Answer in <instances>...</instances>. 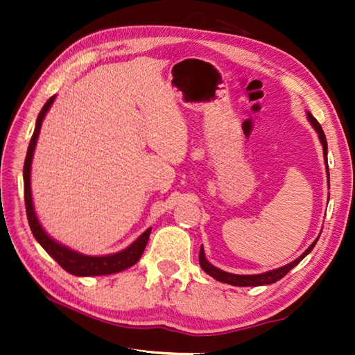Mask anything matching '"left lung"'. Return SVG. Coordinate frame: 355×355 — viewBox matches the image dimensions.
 <instances>
[{
	"mask_svg": "<svg viewBox=\"0 0 355 355\" xmlns=\"http://www.w3.org/2000/svg\"><path fill=\"white\" fill-rule=\"evenodd\" d=\"M306 119H308V122L311 123V126L314 128V131L318 132V135H319V140H320V143H322V148H323V158H325V164H327L328 187H329L328 145H327L325 132H323L320 123L318 122V120H315V119L313 117V114H311L310 111H306ZM328 198H329V195H328ZM319 236H320V235H319ZM319 236L313 241V244H311L310 247H308L306 250H305L302 254H300L297 259H294L293 262L286 263V266H284V267H279V268H275V270L266 271V273H259V275H235V273H229V271H224V270H221V268H218V267L212 266V263H210V262L207 261L206 254H205V248H202V245H201V248H200V266H201V268H202V270L206 271V273H207L209 276H212L214 279H216L218 282H224V284L235 285V286H261V285H270V284H275V282H277L279 279H282L286 273H288V271H290L291 268L296 267L297 263H299L300 261H302L308 253H310V252L313 250L314 245H315V243H318Z\"/></svg>",
	"mask_w": 355,
	"mask_h": 355,
	"instance_id": "8db88e82",
	"label": "left lung"
}]
</instances>
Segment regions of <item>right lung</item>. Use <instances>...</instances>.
Returning a JSON list of instances; mask_svg holds the SVG:
<instances>
[{
  "label": "right lung",
  "instance_id": "right-lung-1",
  "mask_svg": "<svg viewBox=\"0 0 355 355\" xmlns=\"http://www.w3.org/2000/svg\"><path fill=\"white\" fill-rule=\"evenodd\" d=\"M55 97L56 94L51 96L50 99L45 102L40 116L36 119L35 131H33L32 139H30V145H28L26 162H24V200H26V212H27L30 230H32L35 239L41 244L44 250L47 252L65 271H69L70 275L84 277V276H105V275L119 273V271H123L126 268L132 267L134 263H137V261L141 258V253L148 244V239L153 227L146 229L137 239L134 241V243H131L126 248H123V250H120L117 253H111V254H103V256H89V254H84L80 252L73 250V248L61 244L56 239H53L49 233L44 230L40 220H37L36 216L33 200H32V186H30V171H32L33 153L36 148L37 137H40L42 120L45 114L49 112L53 102H55Z\"/></svg>",
  "mask_w": 355,
  "mask_h": 355
}]
</instances>
